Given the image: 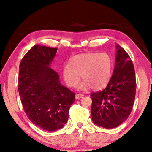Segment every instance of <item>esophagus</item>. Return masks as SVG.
<instances>
[{
  "instance_id": "obj_1",
  "label": "esophagus",
  "mask_w": 152,
  "mask_h": 152,
  "mask_svg": "<svg viewBox=\"0 0 152 152\" xmlns=\"http://www.w3.org/2000/svg\"><path fill=\"white\" fill-rule=\"evenodd\" d=\"M83 97H84V95H83L82 93H76V95H75L76 99H80Z\"/></svg>"
}]
</instances>
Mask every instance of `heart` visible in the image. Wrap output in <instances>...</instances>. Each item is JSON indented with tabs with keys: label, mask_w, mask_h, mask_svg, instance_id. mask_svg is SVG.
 <instances>
[{
	"label": "heart",
	"mask_w": 152,
	"mask_h": 152,
	"mask_svg": "<svg viewBox=\"0 0 152 152\" xmlns=\"http://www.w3.org/2000/svg\"><path fill=\"white\" fill-rule=\"evenodd\" d=\"M113 70V61L107 53H90L74 56L62 70L64 80L69 87H75L84 80L80 88L86 91L91 88L98 91L109 84Z\"/></svg>",
	"instance_id": "heart-1"
}]
</instances>
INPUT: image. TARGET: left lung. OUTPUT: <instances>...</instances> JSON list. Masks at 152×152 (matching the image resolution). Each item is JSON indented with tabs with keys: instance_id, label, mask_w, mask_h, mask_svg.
Masks as SVG:
<instances>
[{
	"instance_id": "1",
	"label": "left lung",
	"mask_w": 152,
	"mask_h": 152,
	"mask_svg": "<svg viewBox=\"0 0 152 152\" xmlns=\"http://www.w3.org/2000/svg\"><path fill=\"white\" fill-rule=\"evenodd\" d=\"M113 75L102 91L91 93V117L97 125L106 129L117 127L129 116L134 105L136 80L130 57L117 44Z\"/></svg>"
}]
</instances>
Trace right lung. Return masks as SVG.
I'll return each instance as SVG.
<instances>
[{
  "label": "right lung",
  "mask_w": 152,
  "mask_h": 152,
  "mask_svg": "<svg viewBox=\"0 0 152 152\" xmlns=\"http://www.w3.org/2000/svg\"><path fill=\"white\" fill-rule=\"evenodd\" d=\"M57 50L35 45L19 66L18 88L24 111L32 123L49 132L61 129L67 122L75 96L50 67Z\"/></svg>",
  "instance_id": "1"
}]
</instances>
